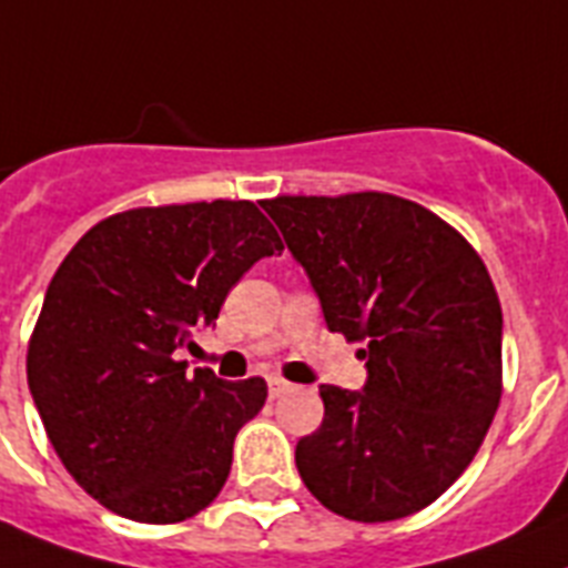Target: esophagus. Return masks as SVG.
I'll use <instances>...</instances> for the list:
<instances>
[{
  "label": "esophagus",
  "instance_id": "obj_1",
  "mask_svg": "<svg viewBox=\"0 0 568 568\" xmlns=\"http://www.w3.org/2000/svg\"><path fill=\"white\" fill-rule=\"evenodd\" d=\"M288 387H292V384H288V381H285V378H280V375H274V378H268V393H271V398H280V395H283Z\"/></svg>",
  "mask_w": 568,
  "mask_h": 568
}]
</instances>
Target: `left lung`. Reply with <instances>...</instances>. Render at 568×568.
<instances>
[{
	"instance_id": "1",
	"label": "left lung",
	"mask_w": 568,
	"mask_h": 568,
	"mask_svg": "<svg viewBox=\"0 0 568 568\" xmlns=\"http://www.w3.org/2000/svg\"><path fill=\"white\" fill-rule=\"evenodd\" d=\"M321 297L326 326L364 343V393L321 384L323 424L297 470L328 511L389 523L465 474L503 398V308L454 225L393 193L265 199Z\"/></svg>"
}]
</instances>
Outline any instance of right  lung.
<instances>
[{"label":"right lung","instance_id":"add662e5","mask_svg":"<svg viewBox=\"0 0 568 568\" xmlns=\"http://www.w3.org/2000/svg\"><path fill=\"white\" fill-rule=\"evenodd\" d=\"M283 240L247 199L132 207L80 236L28 341V387L54 454L103 508L166 526L219 497L262 378L187 375L175 352Z\"/></svg>","mask_w":568,"mask_h":568}]
</instances>
